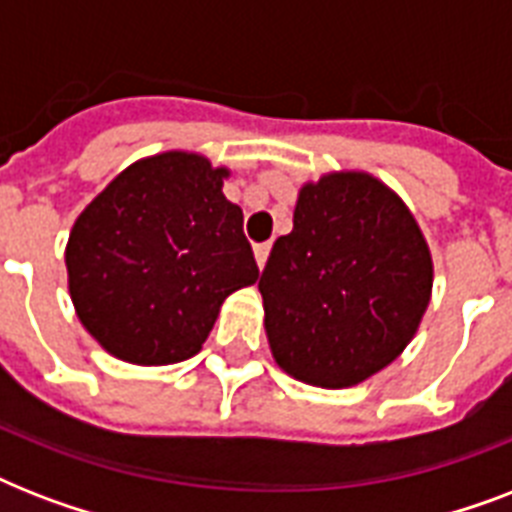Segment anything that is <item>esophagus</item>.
<instances>
[{"mask_svg": "<svg viewBox=\"0 0 512 512\" xmlns=\"http://www.w3.org/2000/svg\"><path fill=\"white\" fill-rule=\"evenodd\" d=\"M268 252H271V241H265V244H255V260H257V265H260V268H265Z\"/></svg>", "mask_w": 512, "mask_h": 512, "instance_id": "1", "label": "esophagus"}]
</instances>
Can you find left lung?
I'll return each instance as SVG.
<instances>
[{
    "mask_svg": "<svg viewBox=\"0 0 512 512\" xmlns=\"http://www.w3.org/2000/svg\"><path fill=\"white\" fill-rule=\"evenodd\" d=\"M276 364L319 388H350L396 361L433 289L420 225L388 185L332 172L300 188L295 228L260 276Z\"/></svg>",
    "mask_w": 512,
    "mask_h": 512,
    "instance_id": "1",
    "label": "left lung"
}]
</instances>
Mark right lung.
<instances>
[{
	"label": "right lung",
	"instance_id": "right-lung-1",
	"mask_svg": "<svg viewBox=\"0 0 512 512\" xmlns=\"http://www.w3.org/2000/svg\"><path fill=\"white\" fill-rule=\"evenodd\" d=\"M223 177L204 156L167 151L127 167L76 217L68 292L111 356L143 366L196 356L225 297L257 281Z\"/></svg>",
	"mask_w": 512,
	"mask_h": 512
}]
</instances>
